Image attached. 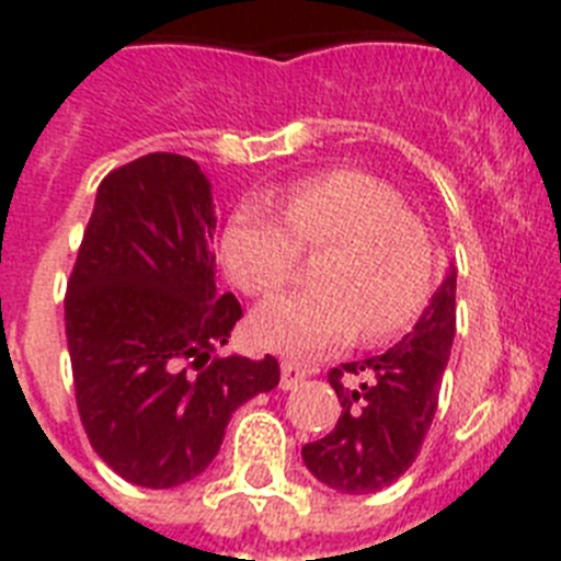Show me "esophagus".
Wrapping results in <instances>:
<instances>
[{
    "mask_svg": "<svg viewBox=\"0 0 561 561\" xmlns=\"http://www.w3.org/2000/svg\"><path fill=\"white\" fill-rule=\"evenodd\" d=\"M309 376V370L304 365H295V362H284L280 365V388L295 390L297 385H304V379Z\"/></svg>",
    "mask_w": 561,
    "mask_h": 561,
    "instance_id": "1",
    "label": "esophagus"
}]
</instances>
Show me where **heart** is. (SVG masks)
<instances>
[{
    "instance_id": "obj_1",
    "label": "heart",
    "mask_w": 561,
    "mask_h": 561,
    "mask_svg": "<svg viewBox=\"0 0 561 561\" xmlns=\"http://www.w3.org/2000/svg\"><path fill=\"white\" fill-rule=\"evenodd\" d=\"M317 289L280 295L252 314L250 334L284 356H320L359 334L381 342L408 329L433 289V241L388 182L331 171L297 182L280 199L241 202L221 255L236 286L264 297L295 277L300 252H320Z\"/></svg>"
}]
</instances>
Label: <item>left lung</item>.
<instances>
[{
    "instance_id": "8db88e82",
    "label": "left lung",
    "mask_w": 561,
    "mask_h": 561,
    "mask_svg": "<svg viewBox=\"0 0 561 561\" xmlns=\"http://www.w3.org/2000/svg\"><path fill=\"white\" fill-rule=\"evenodd\" d=\"M455 277L449 266L419 323L393 348L329 370L342 413L325 438L304 447L309 472L329 489L379 492L413 466L453 351Z\"/></svg>"
}]
</instances>
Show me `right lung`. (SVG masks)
<instances>
[{
    "label": "right lung",
    "mask_w": 561,
    "mask_h": 561,
    "mask_svg": "<svg viewBox=\"0 0 561 561\" xmlns=\"http://www.w3.org/2000/svg\"><path fill=\"white\" fill-rule=\"evenodd\" d=\"M216 210L191 157L146 153L101 182L69 275L64 323L87 438L134 485L202 474L275 356H219L241 320L216 291Z\"/></svg>",
    "instance_id": "add662e5"
}]
</instances>
